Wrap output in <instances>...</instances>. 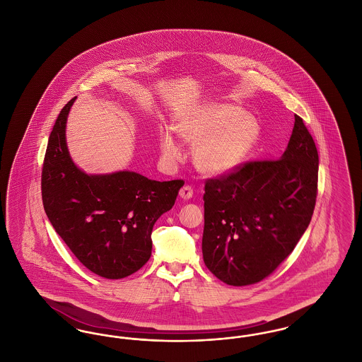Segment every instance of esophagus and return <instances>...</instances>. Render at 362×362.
Instances as JSON below:
<instances>
[{
  "instance_id": "1",
  "label": "esophagus",
  "mask_w": 362,
  "mask_h": 362,
  "mask_svg": "<svg viewBox=\"0 0 362 362\" xmlns=\"http://www.w3.org/2000/svg\"><path fill=\"white\" fill-rule=\"evenodd\" d=\"M180 197L182 198H185V199H189V198H192V195H194V189L189 185H185L182 189H180Z\"/></svg>"
}]
</instances>
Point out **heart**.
Masks as SVG:
<instances>
[{"label":"heart","instance_id":"obj_1","mask_svg":"<svg viewBox=\"0 0 362 362\" xmlns=\"http://www.w3.org/2000/svg\"><path fill=\"white\" fill-rule=\"evenodd\" d=\"M176 134L194 146L197 167L207 173L236 168L251 153L260 136L258 119L236 104H209L191 112L175 127ZM164 157L175 163L182 151L171 132L160 136Z\"/></svg>","mask_w":362,"mask_h":362}]
</instances>
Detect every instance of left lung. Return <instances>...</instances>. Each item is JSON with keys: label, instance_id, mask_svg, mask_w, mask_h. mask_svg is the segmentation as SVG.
<instances>
[{"label": "left lung", "instance_id": "obj_1", "mask_svg": "<svg viewBox=\"0 0 362 362\" xmlns=\"http://www.w3.org/2000/svg\"><path fill=\"white\" fill-rule=\"evenodd\" d=\"M319 155L294 115L281 158L250 160L205 180L202 254L228 285L258 284L288 258L308 228L317 197Z\"/></svg>", "mask_w": 362, "mask_h": 362}]
</instances>
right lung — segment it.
I'll return each instance as SVG.
<instances>
[{
  "label": "right lung",
  "mask_w": 362,
  "mask_h": 362,
  "mask_svg": "<svg viewBox=\"0 0 362 362\" xmlns=\"http://www.w3.org/2000/svg\"><path fill=\"white\" fill-rule=\"evenodd\" d=\"M73 98L61 110L42 167V201L55 232L98 276L121 279L152 254V229L173 209L182 179L151 180L130 171L86 175L70 158L65 127Z\"/></svg>",
  "instance_id": "add662e5"
}]
</instances>
